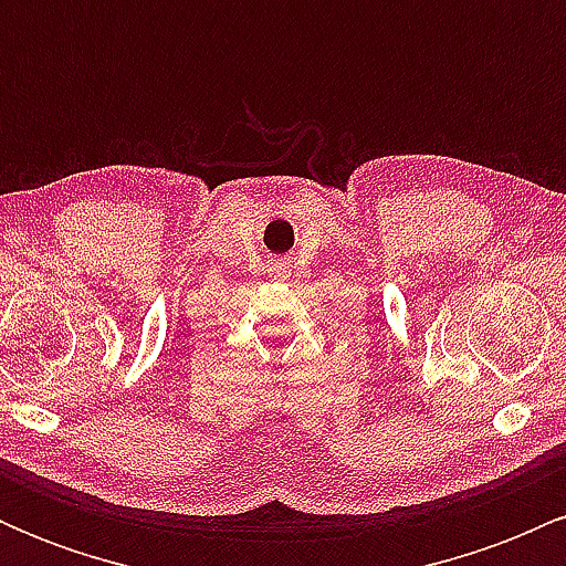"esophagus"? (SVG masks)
Returning a JSON list of instances; mask_svg holds the SVG:
<instances>
[{
  "label": "esophagus",
  "instance_id": "obj_1",
  "mask_svg": "<svg viewBox=\"0 0 566 566\" xmlns=\"http://www.w3.org/2000/svg\"><path fill=\"white\" fill-rule=\"evenodd\" d=\"M276 274H282V276L287 274V265H282V263H279V265H276Z\"/></svg>",
  "mask_w": 566,
  "mask_h": 566
}]
</instances>
